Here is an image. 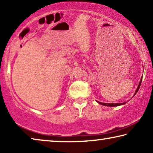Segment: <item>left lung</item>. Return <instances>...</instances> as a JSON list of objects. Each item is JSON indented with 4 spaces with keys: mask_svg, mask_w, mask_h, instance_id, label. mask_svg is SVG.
<instances>
[{
    "mask_svg": "<svg viewBox=\"0 0 153 153\" xmlns=\"http://www.w3.org/2000/svg\"><path fill=\"white\" fill-rule=\"evenodd\" d=\"M142 77H141V79H140V82L139 84H138V86L137 88V89L135 92V94L133 96V97L134 96L136 95V94L137 93V92L138 91V90L140 88V85H141V82H142ZM97 102L99 103V104L102 105H104V106H107V107H117V106H120V105H122L126 104V102H122V103H105V102H100L99 101H97Z\"/></svg>",
    "mask_w": 153,
    "mask_h": 153,
    "instance_id": "8db88e82",
    "label": "left lung"
}]
</instances>
